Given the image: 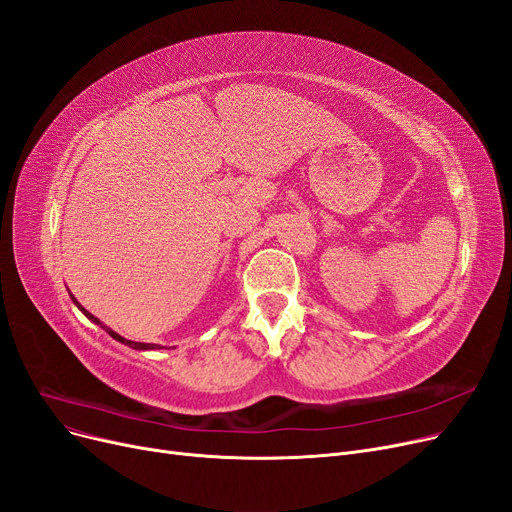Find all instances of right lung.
Here are the masks:
<instances>
[{
	"mask_svg": "<svg viewBox=\"0 0 512 512\" xmlns=\"http://www.w3.org/2000/svg\"><path fill=\"white\" fill-rule=\"evenodd\" d=\"M73 301H75V305H77V307H79V309L83 311V314H85L87 318H90V320H92V322H96V324H100V326H102V328H104V330L108 332V335H110V337H113V339H117V341H121V343H125L127 347H131V349H154V347H159V345H152V343H138V341H127V339H123L121 335H117V332H115V330H110V328H106V326H104V324H102V322H100L98 318H94V316L90 314V311H87L85 307H81V305L77 303V299H75V297H73Z\"/></svg>",
	"mask_w": 512,
	"mask_h": 512,
	"instance_id": "obj_1",
	"label": "right lung"
}]
</instances>
